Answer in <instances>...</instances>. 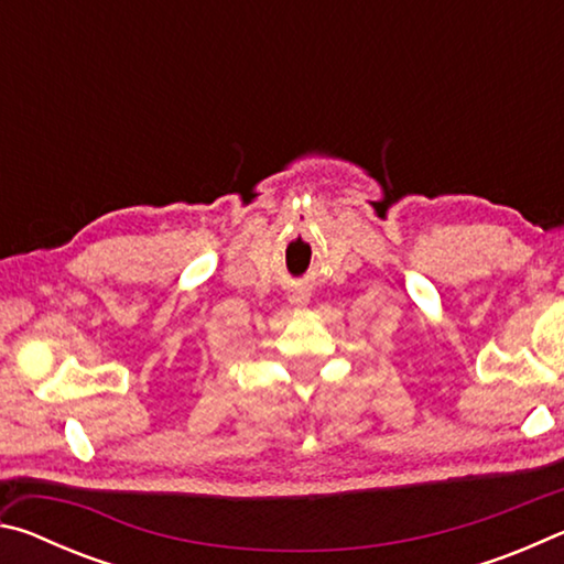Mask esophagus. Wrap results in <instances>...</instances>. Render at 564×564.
Listing matches in <instances>:
<instances>
[{"instance_id":"1","label":"esophagus","mask_w":564,"mask_h":564,"mask_svg":"<svg viewBox=\"0 0 564 564\" xmlns=\"http://www.w3.org/2000/svg\"><path fill=\"white\" fill-rule=\"evenodd\" d=\"M291 303H293V305H305V303H308V295L301 293V291L293 293V295H291Z\"/></svg>"}]
</instances>
